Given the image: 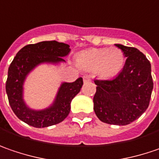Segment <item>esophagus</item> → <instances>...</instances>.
Listing matches in <instances>:
<instances>
[{"instance_id":"1","label":"esophagus","mask_w":159,"mask_h":159,"mask_svg":"<svg viewBox=\"0 0 159 159\" xmlns=\"http://www.w3.org/2000/svg\"><path fill=\"white\" fill-rule=\"evenodd\" d=\"M83 80H84V82H89V81H90V80H91V78H90V76L89 75H84Z\"/></svg>"}]
</instances>
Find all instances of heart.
I'll return each mask as SVG.
<instances>
[{
  "mask_svg": "<svg viewBox=\"0 0 159 159\" xmlns=\"http://www.w3.org/2000/svg\"><path fill=\"white\" fill-rule=\"evenodd\" d=\"M77 64L81 69L94 71L103 79L117 75L123 67L124 54L119 48H92L80 52Z\"/></svg>",
  "mask_w": 159,
  "mask_h": 159,
  "instance_id": "heart-1",
  "label": "heart"
}]
</instances>
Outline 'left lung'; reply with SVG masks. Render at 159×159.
<instances>
[{
  "label": "left lung",
  "mask_w": 159,
  "mask_h": 159,
  "mask_svg": "<svg viewBox=\"0 0 159 159\" xmlns=\"http://www.w3.org/2000/svg\"><path fill=\"white\" fill-rule=\"evenodd\" d=\"M127 57L123 70L112 80H94V111L103 123L127 125L138 119L149 105L153 90L151 65L137 48L115 44Z\"/></svg>",
  "instance_id": "1"
}]
</instances>
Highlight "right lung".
Listing matches in <instances>:
<instances>
[{"label": "right lung", "mask_w": 159, "mask_h": 159, "mask_svg": "<svg viewBox=\"0 0 159 159\" xmlns=\"http://www.w3.org/2000/svg\"><path fill=\"white\" fill-rule=\"evenodd\" d=\"M70 52L69 44L44 41L28 44L16 54L8 70L6 93L12 111L20 120L36 128H44L61 123L67 117L71 100L83 85L82 78L74 82H61L53 102L44 109H33L27 105L24 99V84L29 73L37 66L66 62L63 57Z\"/></svg>", "instance_id": "add662e5"}]
</instances>
